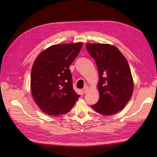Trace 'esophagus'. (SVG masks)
I'll list each match as a JSON object with an SVG mask.
<instances>
[{"label":"esophagus","instance_id":"esophagus-1","mask_svg":"<svg viewBox=\"0 0 157 157\" xmlns=\"http://www.w3.org/2000/svg\"><path fill=\"white\" fill-rule=\"evenodd\" d=\"M89 90V87L88 86H85L84 88H83V91H84V94H86Z\"/></svg>","mask_w":157,"mask_h":157}]
</instances>
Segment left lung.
<instances>
[{
  "mask_svg": "<svg viewBox=\"0 0 157 157\" xmlns=\"http://www.w3.org/2000/svg\"><path fill=\"white\" fill-rule=\"evenodd\" d=\"M86 46L99 73V100L91 107L101 115H112L124 107L133 94L134 81L129 64L115 46L88 43Z\"/></svg>",
  "mask_w": 157,
  "mask_h": 157,
  "instance_id": "1",
  "label": "left lung"
}]
</instances>
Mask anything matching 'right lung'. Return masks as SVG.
I'll return each instance as SVG.
<instances>
[{
  "label": "right lung",
  "instance_id": "right-lung-1",
  "mask_svg": "<svg viewBox=\"0 0 157 157\" xmlns=\"http://www.w3.org/2000/svg\"><path fill=\"white\" fill-rule=\"evenodd\" d=\"M82 46V42L52 45L35 59L31 90L36 105L44 113L52 116L67 113L80 97L73 88L69 67Z\"/></svg>",
  "mask_w": 157,
  "mask_h": 157
}]
</instances>
